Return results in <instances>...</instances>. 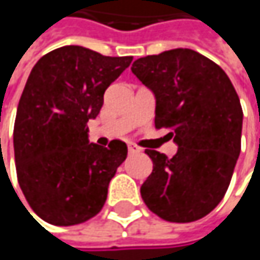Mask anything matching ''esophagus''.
<instances>
[{
    "label": "esophagus",
    "mask_w": 260,
    "mask_h": 260,
    "mask_svg": "<svg viewBox=\"0 0 260 260\" xmlns=\"http://www.w3.org/2000/svg\"><path fill=\"white\" fill-rule=\"evenodd\" d=\"M128 153H129V155L140 153V149H138L137 146H134V144H129V146H128Z\"/></svg>",
    "instance_id": "1"
}]
</instances>
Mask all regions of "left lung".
Returning <instances> with one entry per match:
<instances>
[{"label": "left lung", "instance_id": "left-lung-1", "mask_svg": "<svg viewBox=\"0 0 260 260\" xmlns=\"http://www.w3.org/2000/svg\"><path fill=\"white\" fill-rule=\"evenodd\" d=\"M131 71L155 94V128L172 131L178 144L173 158L146 149L153 170L141 197L166 221L200 220L224 197L241 152L235 87L218 64L186 48L138 58Z\"/></svg>", "mask_w": 260, "mask_h": 260}]
</instances>
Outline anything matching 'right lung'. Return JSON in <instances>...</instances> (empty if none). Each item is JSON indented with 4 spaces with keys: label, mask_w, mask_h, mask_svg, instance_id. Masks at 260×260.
<instances>
[{
    "label": "right lung",
    "mask_w": 260,
    "mask_h": 260,
    "mask_svg": "<svg viewBox=\"0 0 260 260\" xmlns=\"http://www.w3.org/2000/svg\"><path fill=\"white\" fill-rule=\"evenodd\" d=\"M132 57H105L69 45L43 55L19 99L13 147L19 186L31 209L46 223L74 226L94 217L128 147L88 141L104 93Z\"/></svg>",
    "instance_id": "right-lung-1"
}]
</instances>
